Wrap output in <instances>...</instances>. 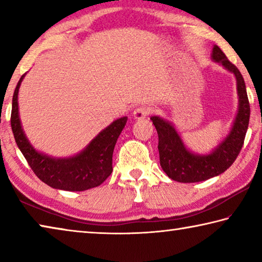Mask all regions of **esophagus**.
Returning a JSON list of instances; mask_svg holds the SVG:
<instances>
[{
  "mask_svg": "<svg viewBox=\"0 0 262 262\" xmlns=\"http://www.w3.org/2000/svg\"><path fill=\"white\" fill-rule=\"evenodd\" d=\"M151 112H152L151 107H149V106H147V105H142L134 110L133 115H134V119H136V120H142V119H144Z\"/></svg>",
  "mask_w": 262,
  "mask_h": 262,
  "instance_id": "obj_1",
  "label": "esophagus"
}]
</instances>
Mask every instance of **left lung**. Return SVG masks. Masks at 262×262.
Returning <instances> with one entry per match:
<instances>
[{"label": "left lung", "mask_w": 262, "mask_h": 262, "mask_svg": "<svg viewBox=\"0 0 262 262\" xmlns=\"http://www.w3.org/2000/svg\"><path fill=\"white\" fill-rule=\"evenodd\" d=\"M211 56L212 60L220 62L237 78L239 110L227 139L210 155H194L185 148L180 136L171 123L159 117L150 118L158 134L159 162L163 171L168 178L179 183L205 181L228 170L241 152L250 122V103L243 75L236 66L228 60L219 46H214Z\"/></svg>", "instance_id": "left-lung-1"}]
</instances>
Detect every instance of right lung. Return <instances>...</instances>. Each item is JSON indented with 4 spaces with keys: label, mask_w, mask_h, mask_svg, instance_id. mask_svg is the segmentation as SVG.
<instances>
[{
    "label": "right lung",
    "mask_w": 262,
    "mask_h": 262,
    "mask_svg": "<svg viewBox=\"0 0 262 262\" xmlns=\"http://www.w3.org/2000/svg\"><path fill=\"white\" fill-rule=\"evenodd\" d=\"M25 74L20 77L12 97L11 129L15 141L34 174L56 189L81 192L97 187L112 173L114 145L127 122V117L113 121L100 132L81 154L70 158H52L35 151L26 139L18 114V90Z\"/></svg>",
    "instance_id": "1"
}]
</instances>
